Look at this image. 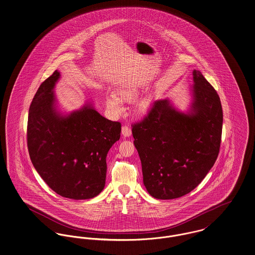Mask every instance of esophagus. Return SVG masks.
Listing matches in <instances>:
<instances>
[{
    "label": "esophagus",
    "instance_id": "obj_1",
    "mask_svg": "<svg viewBox=\"0 0 255 255\" xmlns=\"http://www.w3.org/2000/svg\"><path fill=\"white\" fill-rule=\"evenodd\" d=\"M122 134L124 137H129L131 135V129L128 125H125L122 127Z\"/></svg>",
    "mask_w": 255,
    "mask_h": 255
}]
</instances>
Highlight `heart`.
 <instances>
[{
    "mask_svg": "<svg viewBox=\"0 0 255 255\" xmlns=\"http://www.w3.org/2000/svg\"><path fill=\"white\" fill-rule=\"evenodd\" d=\"M138 90L134 86H125L117 90L116 94H110L105 99L106 107L118 113L122 110V102H133L138 97ZM150 102L148 100H144L140 102V108L146 109L149 106Z\"/></svg>",
    "mask_w": 255,
    "mask_h": 255,
    "instance_id": "1",
    "label": "heart"
}]
</instances>
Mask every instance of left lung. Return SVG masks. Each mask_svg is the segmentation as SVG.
Returning <instances> with one entry per match:
<instances>
[{"mask_svg":"<svg viewBox=\"0 0 255 255\" xmlns=\"http://www.w3.org/2000/svg\"><path fill=\"white\" fill-rule=\"evenodd\" d=\"M190 111H177L169 101L153 102L147 116L131 125L143 183L156 199L184 196L214 166L221 148V99L199 70L192 72Z\"/></svg>","mask_w":255,"mask_h":255,"instance_id":"1","label":"left lung"}]
</instances>
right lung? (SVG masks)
I'll return each mask as SVG.
<instances>
[{"label": "right lung", "mask_w": 255, "mask_h": 255, "mask_svg": "<svg viewBox=\"0 0 255 255\" xmlns=\"http://www.w3.org/2000/svg\"><path fill=\"white\" fill-rule=\"evenodd\" d=\"M55 70L34 95L27 126L28 151L37 173L56 193L90 199L105 186L106 155L121 135V123L90 105L62 117L55 109Z\"/></svg>", "instance_id": "obj_1"}]
</instances>
